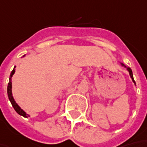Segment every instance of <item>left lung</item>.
Instances as JSON below:
<instances>
[{
  "mask_svg": "<svg viewBox=\"0 0 147 147\" xmlns=\"http://www.w3.org/2000/svg\"><path fill=\"white\" fill-rule=\"evenodd\" d=\"M121 65H122L123 67H124L125 68H127V70L128 71V72H129V75H130V76H131V80H132V81H133V83H134V84L136 85V82H135V80H134V79H133V75H132V71H131V68H130V67H127L126 66H125L124 64H123V63H121Z\"/></svg>",
  "mask_w": 147,
  "mask_h": 147,
  "instance_id": "8db88e82",
  "label": "left lung"
}]
</instances>
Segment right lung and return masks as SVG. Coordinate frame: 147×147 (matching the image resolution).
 Returning a JSON list of instances; mask_svg holds the SVG:
<instances>
[{"mask_svg": "<svg viewBox=\"0 0 147 147\" xmlns=\"http://www.w3.org/2000/svg\"><path fill=\"white\" fill-rule=\"evenodd\" d=\"M23 57H24V56H23ZM15 69H16V67H14L13 71H12L11 73H10V79H9V83H8V86H7V94H8V98L10 99V103H11V105L13 106V108H14L15 110L17 112V113H19L20 115H21V116L24 117V118H28V117H29V114H27V113L24 111L20 106L16 104V102L15 101L14 98H13V95H12V85H11L12 83H11V78H12L13 75L15 74V71H16Z\"/></svg>", "mask_w": 147, "mask_h": 147, "instance_id": "add662e5", "label": "right lung"}]
</instances>
